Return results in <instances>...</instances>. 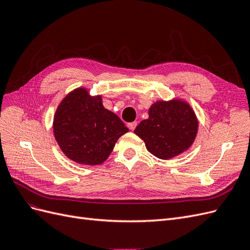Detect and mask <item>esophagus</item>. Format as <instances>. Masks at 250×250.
Returning <instances> with one entry per match:
<instances>
[{
    "mask_svg": "<svg viewBox=\"0 0 250 250\" xmlns=\"http://www.w3.org/2000/svg\"><path fill=\"white\" fill-rule=\"evenodd\" d=\"M137 125H138L137 122H131V123H128V124H127L128 128H129L130 130H134V128L137 127Z\"/></svg>",
    "mask_w": 250,
    "mask_h": 250,
    "instance_id": "esophagus-1",
    "label": "esophagus"
}]
</instances>
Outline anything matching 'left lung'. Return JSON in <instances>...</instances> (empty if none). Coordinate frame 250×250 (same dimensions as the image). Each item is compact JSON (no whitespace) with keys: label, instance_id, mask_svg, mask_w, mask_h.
I'll list each match as a JSON object with an SVG mask.
<instances>
[{"label":"left lung","instance_id":"8db88e82","mask_svg":"<svg viewBox=\"0 0 250 250\" xmlns=\"http://www.w3.org/2000/svg\"><path fill=\"white\" fill-rule=\"evenodd\" d=\"M197 130L198 121L190 105L174 99L151 105L149 118L142 121L134 133L145 142L151 154L170 160L192 146Z\"/></svg>","mask_w":250,"mask_h":250}]
</instances>
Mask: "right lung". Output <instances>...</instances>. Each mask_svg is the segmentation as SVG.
<instances>
[{"mask_svg": "<svg viewBox=\"0 0 250 250\" xmlns=\"http://www.w3.org/2000/svg\"><path fill=\"white\" fill-rule=\"evenodd\" d=\"M53 131L70 160L94 166L107 160L128 128L116 113L104 108L101 96L92 97L85 88L79 87L58 105Z\"/></svg>", "mask_w": 250, "mask_h": 250, "instance_id": "add662e5", "label": "right lung"}]
</instances>
